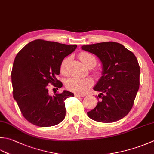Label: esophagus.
<instances>
[{"label": "esophagus", "instance_id": "obj_1", "mask_svg": "<svg viewBox=\"0 0 154 154\" xmlns=\"http://www.w3.org/2000/svg\"><path fill=\"white\" fill-rule=\"evenodd\" d=\"M84 96H85L84 95H80V94H78V93H75V97H83Z\"/></svg>", "mask_w": 154, "mask_h": 154}]
</instances>
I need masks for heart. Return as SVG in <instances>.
Masks as SVG:
<instances>
[{"label": "heart", "instance_id": "1", "mask_svg": "<svg viewBox=\"0 0 154 154\" xmlns=\"http://www.w3.org/2000/svg\"><path fill=\"white\" fill-rule=\"evenodd\" d=\"M79 57L83 64L87 67H95L97 63V60L95 56L89 53L83 51L79 54ZM69 60V57H66L63 60L60 65V71L63 75L67 74V65ZM93 83V80L91 78L73 77L67 81L66 87L71 91L78 94H84L92 86Z\"/></svg>", "mask_w": 154, "mask_h": 154}]
</instances>
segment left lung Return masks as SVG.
I'll return each instance as SVG.
<instances>
[{
  "label": "left lung",
  "instance_id": "obj_1",
  "mask_svg": "<svg viewBox=\"0 0 154 154\" xmlns=\"http://www.w3.org/2000/svg\"><path fill=\"white\" fill-rule=\"evenodd\" d=\"M81 48L97 56L103 65L102 76L93 88L99 92L97 98L101 99L87 115L103 123L122 119L131 111L140 87V68L136 57L123 45L112 41Z\"/></svg>",
  "mask_w": 154,
  "mask_h": 154
}]
</instances>
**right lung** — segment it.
I'll use <instances>...</instances> for the list:
<instances>
[{"label":"right lung","instance_id":"add662e5","mask_svg":"<svg viewBox=\"0 0 154 154\" xmlns=\"http://www.w3.org/2000/svg\"><path fill=\"white\" fill-rule=\"evenodd\" d=\"M76 48L77 45L37 39L26 45L15 57L11 72L13 97L23 117L32 124L50 127L64 119L65 100L74 94L65 90L51 96L48 87L52 84L58 89L63 86L57 79L60 65Z\"/></svg>","mask_w":154,"mask_h":154}]
</instances>
